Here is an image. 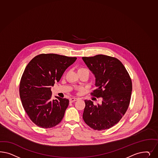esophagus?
Segmentation results:
<instances>
[{
    "label": "esophagus",
    "mask_w": 158,
    "mask_h": 158,
    "mask_svg": "<svg viewBox=\"0 0 158 158\" xmlns=\"http://www.w3.org/2000/svg\"><path fill=\"white\" fill-rule=\"evenodd\" d=\"M77 100V98H70V102H75V101H76Z\"/></svg>",
    "instance_id": "esophagus-1"
}]
</instances>
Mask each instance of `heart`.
<instances>
[{
	"instance_id": "obj_1",
	"label": "heart",
	"mask_w": 158,
	"mask_h": 158,
	"mask_svg": "<svg viewBox=\"0 0 158 158\" xmlns=\"http://www.w3.org/2000/svg\"><path fill=\"white\" fill-rule=\"evenodd\" d=\"M82 71H88V70H87V69L84 68V67H80V68H78V72Z\"/></svg>"
}]
</instances>
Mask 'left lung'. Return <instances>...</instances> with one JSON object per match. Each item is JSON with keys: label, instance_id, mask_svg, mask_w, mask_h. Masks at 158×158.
Masks as SVG:
<instances>
[{"label": "left lung", "instance_id": "1", "mask_svg": "<svg viewBox=\"0 0 158 158\" xmlns=\"http://www.w3.org/2000/svg\"><path fill=\"white\" fill-rule=\"evenodd\" d=\"M82 59L95 78L97 88L92 95L102 98V103L97 105L90 100L84 101L83 119L95 130L109 129L120 120L127 110L131 80L122 63L115 57L98 55Z\"/></svg>", "mask_w": 158, "mask_h": 158}]
</instances>
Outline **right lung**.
<instances>
[{
    "label": "right lung",
    "mask_w": 158,
    "mask_h": 158,
    "mask_svg": "<svg viewBox=\"0 0 158 158\" xmlns=\"http://www.w3.org/2000/svg\"><path fill=\"white\" fill-rule=\"evenodd\" d=\"M76 59L53 53L41 54L26 66L21 78L20 96L27 114L38 127H55L64 117L69 100L59 97L52 99L51 87L60 81Z\"/></svg>",
    "instance_id": "add662e5"
}]
</instances>
